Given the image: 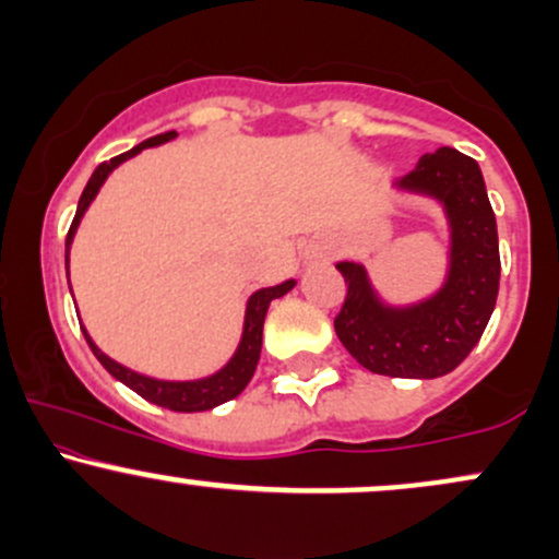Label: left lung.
I'll use <instances>...</instances> for the list:
<instances>
[{
    "mask_svg": "<svg viewBox=\"0 0 559 559\" xmlns=\"http://www.w3.org/2000/svg\"><path fill=\"white\" fill-rule=\"evenodd\" d=\"M402 189L428 191L444 202L452 221V271L433 299L413 310L378 305L368 275L338 262L346 297L333 329L352 357L370 373L439 378L452 373L484 336L499 294V239L478 163L452 146L428 152L400 178Z\"/></svg>",
    "mask_w": 559,
    "mask_h": 559,
    "instance_id": "8db88e82",
    "label": "left lung"
}]
</instances>
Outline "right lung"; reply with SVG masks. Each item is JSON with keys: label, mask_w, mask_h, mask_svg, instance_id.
Segmentation results:
<instances>
[{"label": "right lung", "mask_w": 559, "mask_h": 559, "mask_svg": "<svg viewBox=\"0 0 559 559\" xmlns=\"http://www.w3.org/2000/svg\"><path fill=\"white\" fill-rule=\"evenodd\" d=\"M173 136H176V131L159 133V136L146 139L144 144L133 146V150L123 152V155L107 159V163H102L99 168L94 170V176L88 178L86 189H83V194L79 199V210H75L73 223H70L66 249H70V241H73L75 228H79L83 213H86V207H88V204H92V199L96 197V191H99V186L105 183V178L110 176V173L118 168L120 163H126L128 157L139 155V152L146 150V146L165 144V141H170ZM68 284H70V281H68ZM292 288H294V281H286V284H281V286L262 288V292L252 294V299H249V305H247V323H243V336H241L239 349H236L234 360H230L226 368L221 370V373H215V376H210V378H202V381L170 383V381H155V378L139 376V373H133V370L123 368V365H118L115 360H110V357H107L105 352L96 349L92 338H88L86 329H83V336H86L88 346H92L96 360L105 365V368L110 370V373L118 378V381H123L128 389H133L139 396H144L146 402L159 404V407H165V409H176V413H202V409H213V407H217V404L234 400V396H239L241 391L247 389V383L252 381L254 368H258V360H260L262 323H265L267 305H271L273 299L284 297V294L292 292Z\"/></svg>", "instance_id": "add662e5"}]
</instances>
